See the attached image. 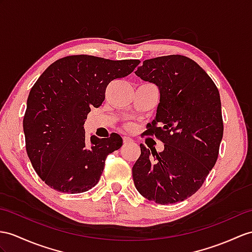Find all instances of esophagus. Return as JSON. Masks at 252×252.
Instances as JSON below:
<instances>
[{
    "instance_id": "esophagus-1",
    "label": "esophagus",
    "mask_w": 252,
    "mask_h": 252,
    "mask_svg": "<svg viewBox=\"0 0 252 252\" xmlns=\"http://www.w3.org/2000/svg\"><path fill=\"white\" fill-rule=\"evenodd\" d=\"M123 141H124V144H128L132 142V140L129 137H123Z\"/></svg>"
}]
</instances>
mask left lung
Returning <instances> with one entry per match:
<instances>
[{
  "mask_svg": "<svg viewBox=\"0 0 252 252\" xmlns=\"http://www.w3.org/2000/svg\"><path fill=\"white\" fill-rule=\"evenodd\" d=\"M134 73L159 89L147 132L164 143L160 153L140 144L134 186L158 204L177 203L198 191L216 163L223 134L219 92L206 71L184 55L145 60Z\"/></svg>",
  "mask_w": 252,
  "mask_h": 252,
  "instance_id": "8db88e82",
  "label": "left lung"
}]
</instances>
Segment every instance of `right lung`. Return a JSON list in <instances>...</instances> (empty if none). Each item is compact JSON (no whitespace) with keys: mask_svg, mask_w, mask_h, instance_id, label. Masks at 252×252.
Segmentation results:
<instances>
[{"mask_svg":"<svg viewBox=\"0 0 252 252\" xmlns=\"http://www.w3.org/2000/svg\"><path fill=\"white\" fill-rule=\"evenodd\" d=\"M139 60L112 61L93 55H70L52 63L31 89L23 118L28 156L49 187L80 193L100 179L106 158L123 139L85 137L84 122L91 107L105 100L107 85L124 78Z\"/></svg>","mask_w":252,"mask_h":252,"instance_id":"add662e5","label":"right lung"}]
</instances>
